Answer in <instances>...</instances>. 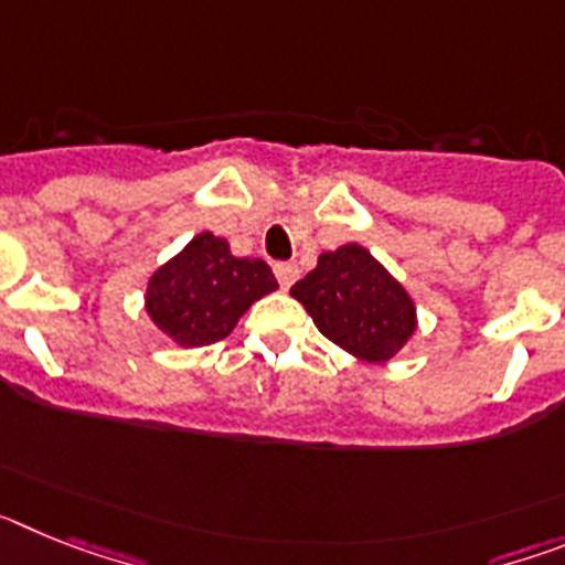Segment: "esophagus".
Listing matches in <instances>:
<instances>
[{
    "label": "esophagus",
    "instance_id": "esophagus-1",
    "mask_svg": "<svg viewBox=\"0 0 565 565\" xmlns=\"http://www.w3.org/2000/svg\"><path fill=\"white\" fill-rule=\"evenodd\" d=\"M274 274H277L279 286L291 288L299 277V268L297 263H277V266H274Z\"/></svg>",
    "mask_w": 565,
    "mask_h": 565
}]
</instances>
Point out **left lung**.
Masks as SVG:
<instances>
[{
	"label": "left lung",
	"instance_id": "1",
	"mask_svg": "<svg viewBox=\"0 0 565 565\" xmlns=\"http://www.w3.org/2000/svg\"><path fill=\"white\" fill-rule=\"evenodd\" d=\"M322 337L362 362H387L416 333V306L398 279L359 243L319 254L291 288Z\"/></svg>",
	"mask_w": 565,
	"mask_h": 565
}]
</instances>
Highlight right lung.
I'll list each match as a JSON object with an SVG mask.
<instances>
[{"label": "right lung", "instance_id": "right-lung-1", "mask_svg": "<svg viewBox=\"0 0 565 565\" xmlns=\"http://www.w3.org/2000/svg\"><path fill=\"white\" fill-rule=\"evenodd\" d=\"M277 291L263 259L234 257L223 237L203 232L149 277L147 313L181 348L221 342L239 317Z\"/></svg>", "mask_w": 565, "mask_h": 565}]
</instances>
